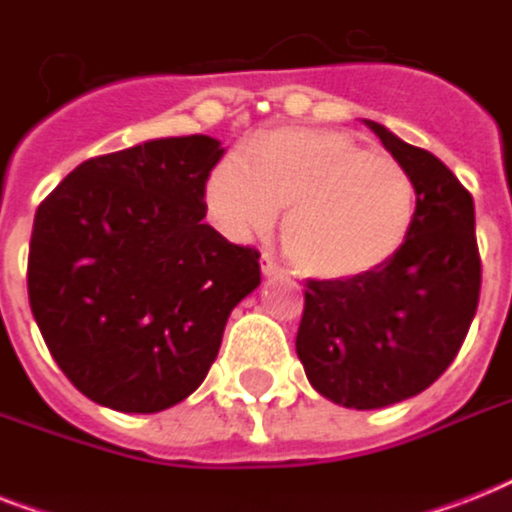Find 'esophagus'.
I'll use <instances>...</instances> for the list:
<instances>
[{
    "label": "esophagus",
    "instance_id": "obj_1",
    "mask_svg": "<svg viewBox=\"0 0 512 512\" xmlns=\"http://www.w3.org/2000/svg\"><path fill=\"white\" fill-rule=\"evenodd\" d=\"M263 273L268 276V279H276V276H284L287 271H284V268H281L271 255H263Z\"/></svg>",
    "mask_w": 512,
    "mask_h": 512
}]
</instances>
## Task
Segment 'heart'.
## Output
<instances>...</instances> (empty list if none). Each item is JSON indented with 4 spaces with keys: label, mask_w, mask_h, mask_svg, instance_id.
<instances>
[{
    "label": "heart",
    "mask_w": 512,
    "mask_h": 512,
    "mask_svg": "<svg viewBox=\"0 0 512 512\" xmlns=\"http://www.w3.org/2000/svg\"><path fill=\"white\" fill-rule=\"evenodd\" d=\"M207 204L233 236L281 228L287 255L319 279H356L404 247L417 215L412 175L388 154H369L329 130L281 127L257 135L239 162L207 180Z\"/></svg>",
    "instance_id": "heart-1"
}]
</instances>
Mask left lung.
<instances>
[{"label":"left lung","mask_w":512,"mask_h":512,"mask_svg":"<svg viewBox=\"0 0 512 512\" xmlns=\"http://www.w3.org/2000/svg\"><path fill=\"white\" fill-rule=\"evenodd\" d=\"M369 127L412 175V233L366 276L308 279L295 340L313 388L348 409H380L430 388L457 356L481 292L468 188L430 151Z\"/></svg>","instance_id":"left-lung-1"}]
</instances>
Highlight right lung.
Wrapping results in <instances>:
<instances>
[{"label": "right lung", "instance_id": "1", "mask_svg": "<svg viewBox=\"0 0 512 512\" xmlns=\"http://www.w3.org/2000/svg\"><path fill=\"white\" fill-rule=\"evenodd\" d=\"M220 156L207 135L148 140L82 162L36 209L31 313L95 404L135 414L180 404L260 284V252L204 223Z\"/></svg>", "mask_w": 512, "mask_h": 512}]
</instances>
